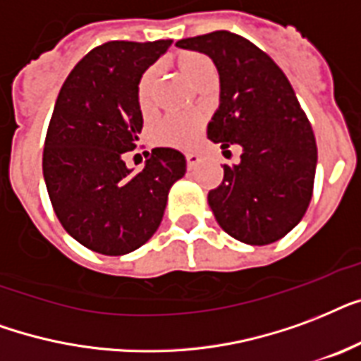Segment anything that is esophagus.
<instances>
[{
	"label": "esophagus",
	"instance_id": "34e87169",
	"mask_svg": "<svg viewBox=\"0 0 361 361\" xmlns=\"http://www.w3.org/2000/svg\"><path fill=\"white\" fill-rule=\"evenodd\" d=\"M201 161V158L197 154H194V152H190V154H186V166H188V169H194V167H197V164Z\"/></svg>",
	"mask_w": 361,
	"mask_h": 361
}]
</instances>
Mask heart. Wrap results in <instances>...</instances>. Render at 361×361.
Returning <instances> with one entry per match:
<instances>
[{
    "label": "heart",
    "instance_id": "heart-1",
    "mask_svg": "<svg viewBox=\"0 0 361 361\" xmlns=\"http://www.w3.org/2000/svg\"><path fill=\"white\" fill-rule=\"evenodd\" d=\"M178 71L194 86L212 77V63L205 54L194 50H183L173 58ZM154 69H147L137 82V105L142 114H149L154 107ZM203 130L201 114H169L158 122L154 130L156 141L173 149H190Z\"/></svg>",
    "mask_w": 361,
    "mask_h": 361
}]
</instances>
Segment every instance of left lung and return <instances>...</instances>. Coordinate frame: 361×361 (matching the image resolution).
Listing matches in <instances>:
<instances>
[{
	"instance_id": "1",
	"label": "left lung",
	"mask_w": 361,
	"mask_h": 361,
	"mask_svg": "<svg viewBox=\"0 0 361 361\" xmlns=\"http://www.w3.org/2000/svg\"><path fill=\"white\" fill-rule=\"evenodd\" d=\"M203 52L220 75V105L207 137L222 149L239 145L237 166H224L209 205L220 228L247 245H269L294 230L312 197L317 141L282 69L237 33L177 41Z\"/></svg>"
}]
</instances>
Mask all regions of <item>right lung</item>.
I'll list each match as a JSON object with an SVG mask.
<instances>
[{
  "label": "right lung",
  "instance_id": "add662e5",
  "mask_svg": "<svg viewBox=\"0 0 361 361\" xmlns=\"http://www.w3.org/2000/svg\"><path fill=\"white\" fill-rule=\"evenodd\" d=\"M171 43L99 44L73 67L56 99L44 139V183L63 230L94 252L122 256L149 241L169 188L186 173L175 149H154L139 173L122 158L142 130L137 82Z\"/></svg>",
  "mask_w": 361,
  "mask_h": 361
}]
</instances>
